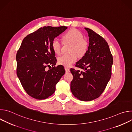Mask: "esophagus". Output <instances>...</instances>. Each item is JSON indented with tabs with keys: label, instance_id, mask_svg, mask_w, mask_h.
<instances>
[{
	"label": "esophagus",
	"instance_id": "esophagus-1",
	"mask_svg": "<svg viewBox=\"0 0 132 132\" xmlns=\"http://www.w3.org/2000/svg\"><path fill=\"white\" fill-rule=\"evenodd\" d=\"M65 70H66V72H69L70 71V70H69V68H68L67 67H65Z\"/></svg>",
	"mask_w": 132,
	"mask_h": 132
}]
</instances>
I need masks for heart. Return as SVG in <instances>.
I'll return each instance as SVG.
<instances>
[{
  "label": "heart",
  "mask_w": 132,
  "mask_h": 132,
  "mask_svg": "<svg viewBox=\"0 0 132 132\" xmlns=\"http://www.w3.org/2000/svg\"><path fill=\"white\" fill-rule=\"evenodd\" d=\"M82 34L77 30L71 29L63 36L64 42L71 43L69 54H64L58 58L60 64L70 66L77 60V55L82 57L86 53L88 48V42L82 38ZM62 44L59 40L54 39L52 42V48L54 53L60 55L61 52Z\"/></svg>",
  "instance_id": "heart-1"
}]
</instances>
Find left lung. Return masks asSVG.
Instances as JSON below:
<instances>
[{"instance_id":"left-lung-1","label":"left lung","mask_w":132,"mask_h":132,"mask_svg":"<svg viewBox=\"0 0 132 132\" xmlns=\"http://www.w3.org/2000/svg\"><path fill=\"white\" fill-rule=\"evenodd\" d=\"M89 37L88 50L76 63L82 71L70 69L73 79L70 84L72 95L79 100L89 101L99 97L111 77L113 57L103 37L91 29L85 28Z\"/></svg>"}]
</instances>
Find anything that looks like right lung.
Listing matches in <instances>:
<instances>
[{
	"instance_id": "add662e5",
	"label": "right lung",
	"mask_w": 132,
	"mask_h": 132,
	"mask_svg": "<svg viewBox=\"0 0 132 132\" xmlns=\"http://www.w3.org/2000/svg\"><path fill=\"white\" fill-rule=\"evenodd\" d=\"M67 29L65 26L40 28L24 37L17 52V76L26 92L34 99L52 96L65 72L63 65L55 66L57 60L52 42ZM51 64L52 68L46 71V67Z\"/></svg>"
}]
</instances>
